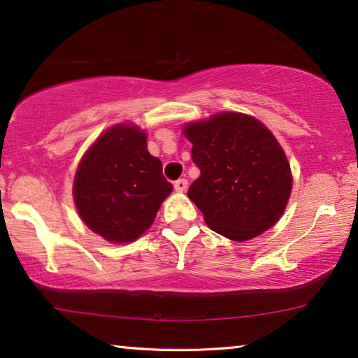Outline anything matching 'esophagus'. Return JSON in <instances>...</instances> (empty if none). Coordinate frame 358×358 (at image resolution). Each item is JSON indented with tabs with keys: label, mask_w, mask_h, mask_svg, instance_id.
<instances>
[{
	"label": "esophagus",
	"mask_w": 358,
	"mask_h": 358,
	"mask_svg": "<svg viewBox=\"0 0 358 358\" xmlns=\"http://www.w3.org/2000/svg\"><path fill=\"white\" fill-rule=\"evenodd\" d=\"M174 189H176V192H184V190L187 189V179H178V180H176Z\"/></svg>",
	"instance_id": "1"
}]
</instances>
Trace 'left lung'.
I'll use <instances>...</instances> for the list:
<instances>
[{
	"mask_svg": "<svg viewBox=\"0 0 358 358\" xmlns=\"http://www.w3.org/2000/svg\"><path fill=\"white\" fill-rule=\"evenodd\" d=\"M200 169L189 199L213 231L246 241L277 223L292 192L287 156L254 117L223 112L184 129Z\"/></svg>",
	"mask_w": 358,
	"mask_h": 358,
	"instance_id": "obj_1",
	"label": "left lung"
}]
</instances>
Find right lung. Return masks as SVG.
I'll return each instance as SVG.
<instances>
[{"label": "right lung", "instance_id": "1", "mask_svg": "<svg viewBox=\"0 0 358 358\" xmlns=\"http://www.w3.org/2000/svg\"><path fill=\"white\" fill-rule=\"evenodd\" d=\"M173 184L136 127L117 125L87 150L73 185L80 217L110 243H130L155 222Z\"/></svg>", "mask_w": 358, "mask_h": 358}]
</instances>
